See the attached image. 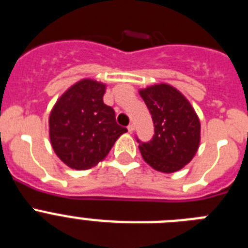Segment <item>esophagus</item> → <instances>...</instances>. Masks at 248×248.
Wrapping results in <instances>:
<instances>
[{"instance_id": "obj_1", "label": "esophagus", "mask_w": 248, "mask_h": 248, "mask_svg": "<svg viewBox=\"0 0 248 248\" xmlns=\"http://www.w3.org/2000/svg\"><path fill=\"white\" fill-rule=\"evenodd\" d=\"M134 130H135L134 124H129V125H128V131H129V133H134Z\"/></svg>"}]
</instances>
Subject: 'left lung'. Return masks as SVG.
<instances>
[{
  "label": "left lung",
  "instance_id": "8db88e82",
  "mask_svg": "<svg viewBox=\"0 0 248 248\" xmlns=\"http://www.w3.org/2000/svg\"><path fill=\"white\" fill-rule=\"evenodd\" d=\"M153 118L155 134L139 150L156 171L176 172L195 156L201 140V124L189 99L179 89L157 83L139 89Z\"/></svg>",
  "mask_w": 248,
  "mask_h": 248
}]
</instances>
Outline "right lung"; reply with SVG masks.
I'll return each mask as SVG.
<instances>
[{
  "label": "right lung",
  "instance_id": "obj_1",
  "mask_svg": "<svg viewBox=\"0 0 248 248\" xmlns=\"http://www.w3.org/2000/svg\"><path fill=\"white\" fill-rule=\"evenodd\" d=\"M107 84L84 78L71 85L49 113L50 145L71 169L88 170L103 161L126 129L103 102Z\"/></svg>",
  "mask_w": 248,
  "mask_h": 248
}]
</instances>
